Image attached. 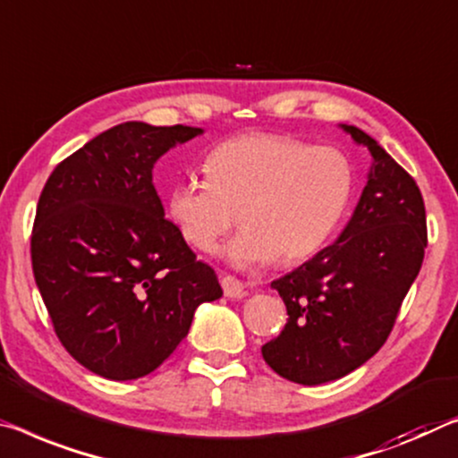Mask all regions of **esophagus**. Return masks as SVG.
Masks as SVG:
<instances>
[{"instance_id":"1","label":"esophagus","mask_w":458,"mask_h":458,"mask_svg":"<svg viewBox=\"0 0 458 458\" xmlns=\"http://www.w3.org/2000/svg\"><path fill=\"white\" fill-rule=\"evenodd\" d=\"M220 283H222L224 295L230 297V300H242L246 292H244V283L241 279L232 277V275H224Z\"/></svg>"}]
</instances>
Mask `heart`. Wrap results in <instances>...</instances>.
<instances>
[{
    "label": "heart",
    "instance_id": "obj_1",
    "mask_svg": "<svg viewBox=\"0 0 458 458\" xmlns=\"http://www.w3.org/2000/svg\"><path fill=\"white\" fill-rule=\"evenodd\" d=\"M206 179H185L166 193V212L183 241L209 252L234 228L226 246L236 267L300 263L336 234L354 191L344 152L283 134L228 138L203 158Z\"/></svg>",
    "mask_w": 458,
    "mask_h": 458
}]
</instances>
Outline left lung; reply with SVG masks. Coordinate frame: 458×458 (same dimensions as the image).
<instances>
[{
	"instance_id": "obj_1",
	"label": "left lung",
	"mask_w": 458,
	"mask_h": 458,
	"mask_svg": "<svg viewBox=\"0 0 458 458\" xmlns=\"http://www.w3.org/2000/svg\"><path fill=\"white\" fill-rule=\"evenodd\" d=\"M343 128L371 152L369 181L338 241L271 283L289 318L260 348L275 373L301 386L340 379L386 344L428 244L416 181L371 136Z\"/></svg>"
}]
</instances>
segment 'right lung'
<instances>
[{
	"instance_id": "1",
	"label": "right lung",
	"mask_w": 458,
	"mask_h": 458,
	"mask_svg": "<svg viewBox=\"0 0 458 458\" xmlns=\"http://www.w3.org/2000/svg\"><path fill=\"white\" fill-rule=\"evenodd\" d=\"M191 126L118 124L50 173L32 228V271L61 344L91 373L130 381L187 336L195 310L222 297L165 217L152 166L201 134Z\"/></svg>"
}]
</instances>
